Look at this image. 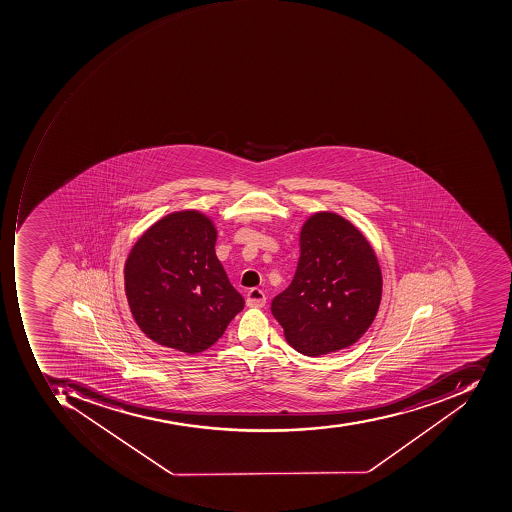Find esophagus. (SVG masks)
I'll list each match as a JSON object with an SVG mask.
<instances>
[{
  "mask_svg": "<svg viewBox=\"0 0 512 512\" xmlns=\"http://www.w3.org/2000/svg\"><path fill=\"white\" fill-rule=\"evenodd\" d=\"M247 307L261 308L265 307L266 296L261 289L252 288L247 291L246 296Z\"/></svg>",
  "mask_w": 512,
  "mask_h": 512,
  "instance_id": "34e87169",
  "label": "esophagus"
}]
</instances>
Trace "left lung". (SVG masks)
I'll return each instance as SVG.
<instances>
[{"instance_id": "1", "label": "left lung", "mask_w": 512, "mask_h": 512, "mask_svg": "<svg viewBox=\"0 0 512 512\" xmlns=\"http://www.w3.org/2000/svg\"><path fill=\"white\" fill-rule=\"evenodd\" d=\"M380 299L381 271L371 244L347 219L322 212L302 227L296 274L271 311L289 346L319 356L358 341Z\"/></svg>"}]
</instances>
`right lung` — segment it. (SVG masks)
Returning <instances> with one entry per match:
<instances>
[{
  "instance_id": "obj_1",
  "label": "right lung",
  "mask_w": 512,
  "mask_h": 512,
  "mask_svg": "<svg viewBox=\"0 0 512 512\" xmlns=\"http://www.w3.org/2000/svg\"><path fill=\"white\" fill-rule=\"evenodd\" d=\"M215 243L212 221L187 210L157 221L132 247L124 266L127 302L141 332L160 346L204 352L243 310Z\"/></svg>"
}]
</instances>
